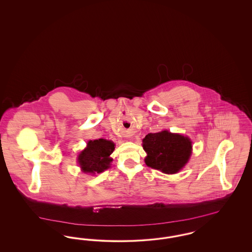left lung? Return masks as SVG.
I'll return each instance as SVG.
<instances>
[{
	"instance_id": "8db88e82",
	"label": "left lung",
	"mask_w": 252,
	"mask_h": 252,
	"mask_svg": "<svg viewBox=\"0 0 252 252\" xmlns=\"http://www.w3.org/2000/svg\"><path fill=\"white\" fill-rule=\"evenodd\" d=\"M147 157V166L165 174H175L183 167L192 153V142L189 138L167 130L149 133L143 140Z\"/></svg>"
}]
</instances>
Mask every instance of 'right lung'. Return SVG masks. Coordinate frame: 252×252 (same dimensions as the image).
I'll use <instances>...</instances> for the list:
<instances>
[{
	"instance_id": "right-lung-1",
	"label": "right lung",
	"mask_w": 252,
	"mask_h": 252,
	"mask_svg": "<svg viewBox=\"0 0 252 252\" xmlns=\"http://www.w3.org/2000/svg\"><path fill=\"white\" fill-rule=\"evenodd\" d=\"M111 141L99 139L90 141L87 148L78 156V163L85 173H101L109 167L112 158L109 156L114 150Z\"/></svg>"
}]
</instances>
